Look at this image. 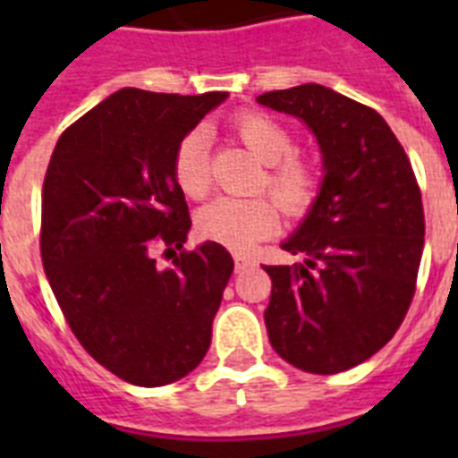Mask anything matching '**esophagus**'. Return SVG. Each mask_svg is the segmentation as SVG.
<instances>
[{"mask_svg": "<svg viewBox=\"0 0 458 458\" xmlns=\"http://www.w3.org/2000/svg\"><path fill=\"white\" fill-rule=\"evenodd\" d=\"M254 264V259L251 257H247V254H235V271L240 273V271H244V268H247V266H251Z\"/></svg>", "mask_w": 458, "mask_h": 458, "instance_id": "obj_1", "label": "esophagus"}]
</instances>
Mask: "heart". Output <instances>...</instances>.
<instances>
[{
    "label": "heart",
    "instance_id": "b5f03b06",
    "mask_svg": "<svg viewBox=\"0 0 458 458\" xmlns=\"http://www.w3.org/2000/svg\"><path fill=\"white\" fill-rule=\"evenodd\" d=\"M233 131L247 149L266 164V173L259 180L261 192L271 197L251 199L208 201L197 214V233L204 240L223 244L228 250L247 251L254 244L271 237L278 230L280 209L293 218H301L318 201L323 187V168L313 157L294 152L293 131L278 118L259 111H247L233 121ZM173 178L187 197L199 199L211 187L208 168V135L201 128L185 132L173 152Z\"/></svg>",
    "mask_w": 458,
    "mask_h": 458
}]
</instances>
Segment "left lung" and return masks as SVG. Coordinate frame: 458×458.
<instances>
[{"label": "left lung", "instance_id": "left-lung-1", "mask_svg": "<svg viewBox=\"0 0 458 458\" xmlns=\"http://www.w3.org/2000/svg\"><path fill=\"white\" fill-rule=\"evenodd\" d=\"M301 118L323 152L318 201L283 250L304 264L264 266L268 340L287 363L333 376L383 349L404 320L423 257V201L411 161L376 109L306 82L257 97Z\"/></svg>", "mask_w": 458, "mask_h": 458}]
</instances>
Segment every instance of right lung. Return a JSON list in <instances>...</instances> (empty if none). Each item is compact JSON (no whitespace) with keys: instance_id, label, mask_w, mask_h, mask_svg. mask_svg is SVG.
Masks as SVG:
<instances>
[{"instance_id":"1","label":"right lung","mask_w":458,"mask_h":458,"mask_svg":"<svg viewBox=\"0 0 458 458\" xmlns=\"http://www.w3.org/2000/svg\"><path fill=\"white\" fill-rule=\"evenodd\" d=\"M225 97L118 89L68 125L47 165V280L85 352L125 383H175L211 344L235 264L223 244L182 250L192 221L171 164ZM157 249L174 254L171 269L157 268Z\"/></svg>"}]
</instances>
